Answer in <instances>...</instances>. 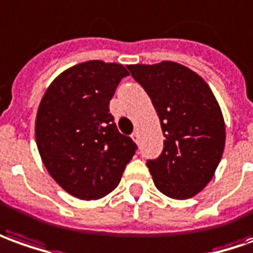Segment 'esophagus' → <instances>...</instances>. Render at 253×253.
<instances>
[{"label":"esophagus","mask_w":253,"mask_h":253,"mask_svg":"<svg viewBox=\"0 0 253 253\" xmlns=\"http://www.w3.org/2000/svg\"><path fill=\"white\" fill-rule=\"evenodd\" d=\"M132 139H133L136 143H139V133H137V132H133V133H132Z\"/></svg>","instance_id":"1"}]
</instances>
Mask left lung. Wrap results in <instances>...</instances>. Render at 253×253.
Segmentation results:
<instances>
[{
    "mask_svg": "<svg viewBox=\"0 0 253 253\" xmlns=\"http://www.w3.org/2000/svg\"><path fill=\"white\" fill-rule=\"evenodd\" d=\"M156 109L164 149L147 160L156 187L175 200L196 196L210 183L222 158L226 129L208 84L175 62L128 66Z\"/></svg>",
    "mask_w": 253,
    "mask_h": 253,
    "instance_id": "left-lung-1",
    "label": "left lung"
}]
</instances>
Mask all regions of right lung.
<instances>
[{"instance_id": "add662e5", "label": "right lung", "mask_w": 253, "mask_h": 253, "mask_svg": "<svg viewBox=\"0 0 253 253\" xmlns=\"http://www.w3.org/2000/svg\"><path fill=\"white\" fill-rule=\"evenodd\" d=\"M129 73L123 64L89 60L57 76L42 96L36 142L45 168L69 194L97 200L118 186L136 143L120 133L109 109Z\"/></svg>"}]
</instances>
